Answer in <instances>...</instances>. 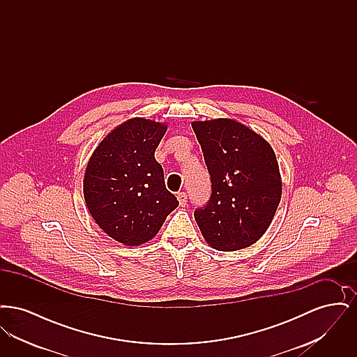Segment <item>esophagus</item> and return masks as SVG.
I'll return each mask as SVG.
<instances>
[{"instance_id":"obj_1","label":"esophagus","mask_w":357,"mask_h":357,"mask_svg":"<svg viewBox=\"0 0 357 357\" xmlns=\"http://www.w3.org/2000/svg\"><path fill=\"white\" fill-rule=\"evenodd\" d=\"M176 198H178V201H179V204L182 206V207H185L187 204V195L186 192H178V195H176Z\"/></svg>"}]
</instances>
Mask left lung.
Listing matches in <instances>:
<instances>
[{"mask_svg": "<svg viewBox=\"0 0 357 357\" xmlns=\"http://www.w3.org/2000/svg\"><path fill=\"white\" fill-rule=\"evenodd\" d=\"M211 178V197L194 211L206 242L221 252L249 248L265 234L281 201L275 153L233 119L192 121Z\"/></svg>", "mask_w": 357, "mask_h": 357, "instance_id": "obj_1", "label": "left lung"}]
</instances>
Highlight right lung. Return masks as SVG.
<instances>
[{
  "instance_id": "add662e5",
  "label": "right lung",
  "mask_w": 357,
  "mask_h": 357,
  "mask_svg": "<svg viewBox=\"0 0 357 357\" xmlns=\"http://www.w3.org/2000/svg\"><path fill=\"white\" fill-rule=\"evenodd\" d=\"M166 131L165 123L127 120L102 139L86 165V207L105 234L127 246L153 239L179 204L155 159Z\"/></svg>"
}]
</instances>
